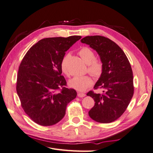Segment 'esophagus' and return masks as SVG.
Masks as SVG:
<instances>
[{"instance_id":"34e87169","label":"esophagus","mask_w":153,"mask_h":153,"mask_svg":"<svg viewBox=\"0 0 153 153\" xmlns=\"http://www.w3.org/2000/svg\"><path fill=\"white\" fill-rule=\"evenodd\" d=\"M78 96L80 98H83V97L85 96V94L84 93H82V92H78Z\"/></svg>"}]
</instances>
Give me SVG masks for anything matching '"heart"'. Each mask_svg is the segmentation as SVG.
I'll list each match as a JSON object with an SVG mask.
<instances>
[{"label":"heart","instance_id":"obj_1","mask_svg":"<svg viewBox=\"0 0 153 153\" xmlns=\"http://www.w3.org/2000/svg\"><path fill=\"white\" fill-rule=\"evenodd\" d=\"M78 54L84 62L87 64V70L91 75L95 78H98L103 72V65L100 60L95 59V53L91 48L88 47H82L78 52ZM68 56L63 57L61 62V68L62 71L69 75L67 68ZM92 84V80L89 76H75L69 81V85L77 91H84L89 87Z\"/></svg>","mask_w":153,"mask_h":153}]
</instances>
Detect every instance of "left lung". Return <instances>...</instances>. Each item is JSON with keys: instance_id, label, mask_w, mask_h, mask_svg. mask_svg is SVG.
I'll return each instance as SVG.
<instances>
[{"instance_id": "1", "label": "left lung", "mask_w": 153, "mask_h": 153, "mask_svg": "<svg viewBox=\"0 0 153 153\" xmlns=\"http://www.w3.org/2000/svg\"><path fill=\"white\" fill-rule=\"evenodd\" d=\"M80 41L96 51L103 65V72L94 87L95 89H102L103 92L96 94L91 91L87 94L95 102L89 115L96 122L112 123L125 112L133 95L130 63L123 50L104 36H86Z\"/></svg>"}]
</instances>
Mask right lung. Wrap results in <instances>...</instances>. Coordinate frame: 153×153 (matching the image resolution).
Listing matches in <instances>:
<instances>
[{
	"label": "right lung",
	"mask_w": 153,
	"mask_h": 153,
	"mask_svg": "<svg viewBox=\"0 0 153 153\" xmlns=\"http://www.w3.org/2000/svg\"><path fill=\"white\" fill-rule=\"evenodd\" d=\"M81 38L41 39L22 59L16 92L24 112L36 123L48 126L59 123L65 115L67 105L76 98L75 89L64 87L61 62L66 51Z\"/></svg>",
	"instance_id": "1"
}]
</instances>
